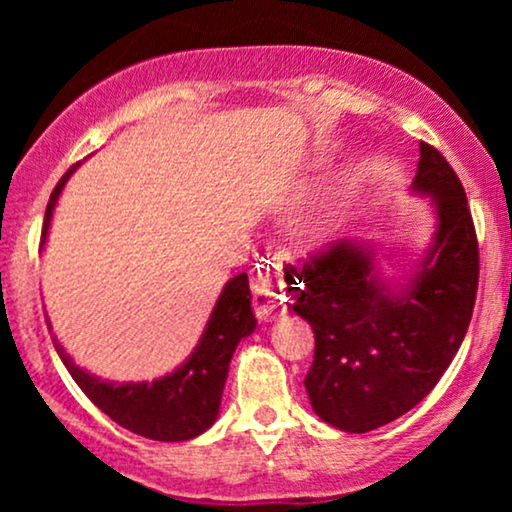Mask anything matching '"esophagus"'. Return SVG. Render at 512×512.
Here are the masks:
<instances>
[{"mask_svg": "<svg viewBox=\"0 0 512 512\" xmlns=\"http://www.w3.org/2000/svg\"><path fill=\"white\" fill-rule=\"evenodd\" d=\"M289 303V286L284 284V279H257L252 284V305H255V313L264 317V320H274L286 310Z\"/></svg>", "mask_w": 512, "mask_h": 512, "instance_id": "esophagus-1", "label": "esophagus"}]
</instances>
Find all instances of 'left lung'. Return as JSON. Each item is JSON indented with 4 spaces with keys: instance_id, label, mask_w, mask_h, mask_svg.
I'll use <instances>...</instances> for the list:
<instances>
[{
    "instance_id": "1",
    "label": "left lung",
    "mask_w": 512,
    "mask_h": 512,
    "mask_svg": "<svg viewBox=\"0 0 512 512\" xmlns=\"http://www.w3.org/2000/svg\"><path fill=\"white\" fill-rule=\"evenodd\" d=\"M414 190L433 197L436 245L402 293L373 274V252L334 240L296 272L293 310L315 332L305 375L322 421L366 433L407 414L460 349L479 286V243L464 187L436 146L421 142Z\"/></svg>"
}]
</instances>
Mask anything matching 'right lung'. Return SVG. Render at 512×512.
Masks as SVG:
<instances>
[{"mask_svg":"<svg viewBox=\"0 0 512 512\" xmlns=\"http://www.w3.org/2000/svg\"><path fill=\"white\" fill-rule=\"evenodd\" d=\"M72 170L74 168H69L52 190L48 209H45L40 245L48 236L52 209H55L57 197H60ZM255 325L257 320L250 308L248 274L243 272L223 286L195 354L187 358L178 370H173L166 378L154 380V383H103V380L88 375L86 370L74 366L72 358L64 354V349L57 342L55 349L72 373L76 385L115 424L137 433V436L178 443V440L199 436L216 421L233 351H236L240 339L255 330Z\"/></svg>","mask_w":512,"mask_h":512,"instance_id":"1","label":"right lung"}]
</instances>
